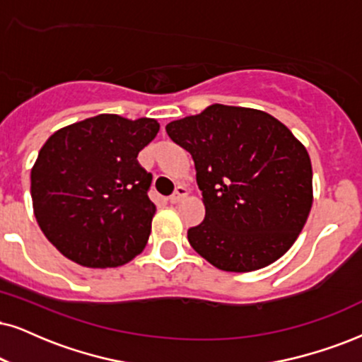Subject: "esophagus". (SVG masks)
Instances as JSON below:
<instances>
[{
	"mask_svg": "<svg viewBox=\"0 0 362 362\" xmlns=\"http://www.w3.org/2000/svg\"><path fill=\"white\" fill-rule=\"evenodd\" d=\"M185 195H187L185 187L184 185H178L177 189H175V192H173V194L168 197V202H170V204H178L182 199H184Z\"/></svg>",
	"mask_w": 362,
	"mask_h": 362,
	"instance_id": "34e87169",
	"label": "esophagus"
}]
</instances>
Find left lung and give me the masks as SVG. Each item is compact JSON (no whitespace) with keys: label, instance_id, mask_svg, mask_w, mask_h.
I'll use <instances>...</instances> for the list:
<instances>
[{"label":"left lung","instance_id":"8db88e82","mask_svg":"<svg viewBox=\"0 0 362 362\" xmlns=\"http://www.w3.org/2000/svg\"><path fill=\"white\" fill-rule=\"evenodd\" d=\"M165 130L192 155L202 190L205 218L187 232L195 252L227 272L282 257L313 207L309 153L289 128L260 110L215 103Z\"/></svg>","mask_w":362,"mask_h":362}]
</instances>
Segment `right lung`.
Listing matches in <instances>:
<instances>
[{
	"label": "right lung",
	"mask_w": 362,
	"mask_h": 362,
	"mask_svg": "<svg viewBox=\"0 0 362 362\" xmlns=\"http://www.w3.org/2000/svg\"><path fill=\"white\" fill-rule=\"evenodd\" d=\"M153 118L97 115L49 136L31 168L36 222L65 257L118 267L147 245L155 204L139 152L158 134Z\"/></svg>",
	"instance_id": "right-lung-1"
}]
</instances>
